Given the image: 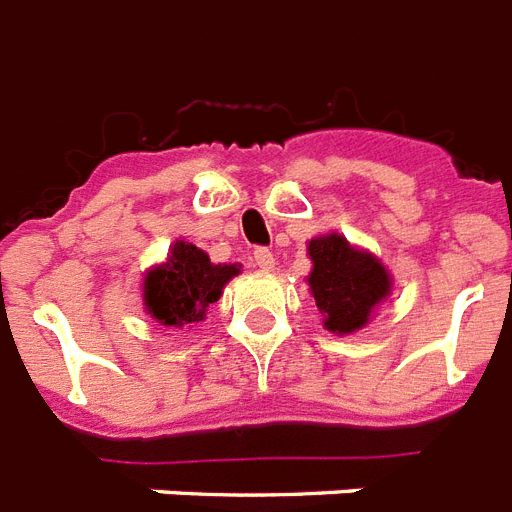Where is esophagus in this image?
Segmentation results:
<instances>
[{
    "label": "esophagus",
    "instance_id": "34e87169",
    "mask_svg": "<svg viewBox=\"0 0 512 512\" xmlns=\"http://www.w3.org/2000/svg\"><path fill=\"white\" fill-rule=\"evenodd\" d=\"M253 261H256V267H259L261 272H272V269H275V253L269 251V248H256V251H253Z\"/></svg>",
    "mask_w": 512,
    "mask_h": 512
}]
</instances>
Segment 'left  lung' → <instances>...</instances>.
<instances>
[{
  "instance_id": "left-lung-1",
  "label": "left lung",
  "mask_w": 512,
  "mask_h": 512,
  "mask_svg": "<svg viewBox=\"0 0 512 512\" xmlns=\"http://www.w3.org/2000/svg\"><path fill=\"white\" fill-rule=\"evenodd\" d=\"M306 253L312 259L306 282L325 330L351 335L370 325L375 309L394 288V277L383 261L367 248L351 245L338 232L312 237Z\"/></svg>"
}]
</instances>
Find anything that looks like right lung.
Returning <instances> with one entry per match:
<instances>
[{"label":"right lung","instance_id":"add662e5","mask_svg":"<svg viewBox=\"0 0 512 512\" xmlns=\"http://www.w3.org/2000/svg\"><path fill=\"white\" fill-rule=\"evenodd\" d=\"M240 269V264H214L203 248L177 240L166 261L150 267L142 277L145 314L163 327L198 325Z\"/></svg>","mask_w":512,"mask_h":512}]
</instances>
